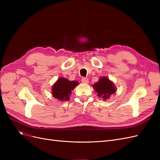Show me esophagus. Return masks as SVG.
Returning <instances> with one entry per match:
<instances>
[{"label": "esophagus", "mask_w": 160, "mask_h": 160, "mask_svg": "<svg viewBox=\"0 0 160 160\" xmlns=\"http://www.w3.org/2000/svg\"><path fill=\"white\" fill-rule=\"evenodd\" d=\"M81 82L83 83H89V79L88 78H85V77H83V78L81 79Z\"/></svg>", "instance_id": "obj_1"}]
</instances>
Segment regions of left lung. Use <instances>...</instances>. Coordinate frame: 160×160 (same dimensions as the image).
<instances>
[{
    "label": "left lung",
    "mask_w": 160,
    "mask_h": 160,
    "mask_svg": "<svg viewBox=\"0 0 160 160\" xmlns=\"http://www.w3.org/2000/svg\"><path fill=\"white\" fill-rule=\"evenodd\" d=\"M99 98L106 100L110 98V95L115 93L116 91L113 83L106 77H101L99 81L93 85Z\"/></svg>",
    "instance_id": "left-lung-1"
}]
</instances>
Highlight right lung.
I'll return each instance as SVG.
<instances>
[{
  "label": "right lung",
  "instance_id": "1",
  "mask_svg": "<svg viewBox=\"0 0 160 160\" xmlns=\"http://www.w3.org/2000/svg\"><path fill=\"white\" fill-rule=\"evenodd\" d=\"M78 85L79 83L76 81H70L65 78H59L52 86V95L61 101H69L72 90Z\"/></svg>",
  "mask_w": 160,
  "mask_h": 160
}]
</instances>
